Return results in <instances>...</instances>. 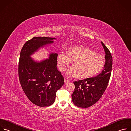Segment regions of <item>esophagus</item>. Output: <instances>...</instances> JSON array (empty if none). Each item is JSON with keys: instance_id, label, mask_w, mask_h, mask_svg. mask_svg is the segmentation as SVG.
<instances>
[{"instance_id": "34e87169", "label": "esophagus", "mask_w": 131, "mask_h": 131, "mask_svg": "<svg viewBox=\"0 0 131 131\" xmlns=\"http://www.w3.org/2000/svg\"><path fill=\"white\" fill-rule=\"evenodd\" d=\"M64 84H67V83H68L69 82V81L68 80H67V79H66V78H64Z\"/></svg>"}]
</instances>
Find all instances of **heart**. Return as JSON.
Returning a JSON list of instances; mask_svg holds the SVG:
<instances>
[{
  "mask_svg": "<svg viewBox=\"0 0 131 131\" xmlns=\"http://www.w3.org/2000/svg\"><path fill=\"white\" fill-rule=\"evenodd\" d=\"M71 61H73V68L67 71V76H77L82 80L97 75L105 64L102 55L83 46H71L68 49L67 54L60 53L57 55L58 67L61 71H64Z\"/></svg>",
  "mask_w": 131,
  "mask_h": 131,
  "instance_id": "obj_1",
  "label": "heart"
}]
</instances>
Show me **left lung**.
<instances>
[{
    "label": "left lung",
    "mask_w": 131,
    "mask_h": 131,
    "mask_svg": "<svg viewBox=\"0 0 131 131\" xmlns=\"http://www.w3.org/2000/svg\"><path fill=\"white\" fill-rule=\"evenodd\" d=\"M101 43L105 53V63L102 72L95 77L74 82L75 89L72 100L77 107L86 108L93 105L101 97L108 84L113 58L109 49L102 42Z\"/></svg>",
    "instance_id": "8db88e82"
}]
</instances>
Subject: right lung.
I'll return each mask as SVG.
<instances>
[{
    "label": "right lung",
    "instance_id": "obj_1",
    "mask_svg": "<svg viewBox=\"0 0 131 131\" xmlns=\"http://www.w3.org/2000/svg\"><path fill=\"white\" fill-rule=\"evenodd\" d=\"M55 39L34 37L25 43L20 53L18 76L22 89L32 103L42 107L54 103L56 92L64 84V78L57 68V53H50L48 59L40 62L30 56L40 48L53 43Z\"/></svg>",
    "mask_w": 131,
    "mask_h": 131
}]
</instances>
